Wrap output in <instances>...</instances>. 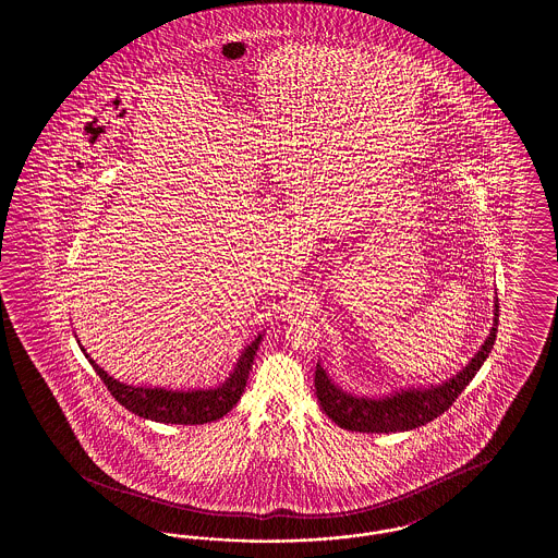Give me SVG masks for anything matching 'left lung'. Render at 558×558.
I'll return each instance as SVG.
<instances>
[{
  "label": "left lung",
  "instance_id": "1",
  "mask_svg": "<svg viewBox=\"0 0 558 558\" xmlns=\"http://www.w3.org/2000/svg\"><path fill=\"white\" fill-rule=\"evenodd\" d=\"M498 312L500 310L496 299L494 326L489 330V337L475 353V357L469 362V366L462 368L456 376H451L450 380H444L441 385L410 387V389L396 391L393 396L378 399L362 398V396L347 393L339 385H335L318 362L316 393H318L322 410L341 428L357 430V433H398V430L418 428L435 421L466 389V385L475 378L478 368L492 353L496 332H498Z\"/></svg>",
  "mask_w": 558,
  "mask_h": 558
}]
</instances>
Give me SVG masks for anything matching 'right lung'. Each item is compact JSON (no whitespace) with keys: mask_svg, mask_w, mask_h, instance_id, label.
I'll return each instance as SVG.
<instances>
[{"mask_svg":"<svg viewBox=\"0 0 558 558\" xmlns=\"http://www.w3.org/2000/svg\"><path fill=\"white\" fill-rule=\"evenodd\" d=\"M262 339H264V335H259L253 343H248L242 349L234 371L230 372V376L221 385L209 387V389H192V391L190 389L173 391V389H165V387H133L128 383H121L107 374L105 368H100L85 353L81 343L80 347L81 351L85 353L87 362L94 366L96 374L107 385L110 396L117 399L121 405H125L133 414L148 418V421L167 423V425H205V423L219 421L239 403Z\"/></svg>","mask_w":558,"mask_h":558,"instance_id":"1","label":"right lung"}]
</instances>
